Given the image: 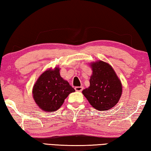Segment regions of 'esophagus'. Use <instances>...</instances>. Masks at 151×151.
Here are the masks:
<instances>
[{
    "instance_id": "esophagus-1",
    "label": "esophagus",
    "mask_w": 151,
    "mask_h": 151,
    "mask_svg": "<svg viewBox=\"0 0 151 151\" xmlns=\"http://www.w3.org/2000/svg\"><path fill=\"white\" fill-rule=\"evenodd\" d=\"M75 89L76 91L81 92V91H83V86H76V87L75 88Z\"/></svg>"
}]
</instances>
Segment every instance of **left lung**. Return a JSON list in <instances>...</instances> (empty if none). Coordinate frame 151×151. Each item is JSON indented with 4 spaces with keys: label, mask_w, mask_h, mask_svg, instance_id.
Instances as JSON below:
<instances>
[{
    "label": "left lung",
    "mask_w": 151,
    "mask_h": 151,
    "mask_svg": "<svg viewBox=\"0 0 151 151\" xmlns=\"http://www.w3.org/2000/svg\"><path fill=\"white\" fill-rule=\"evenodd\" d=\"M93 75L90 86L84 89V94L94 109L110 110L118 103L122 94L121 81L111 65L99 60L91 64Z\"/></svg>",
    "instance_id": "8db88e82"
}]
</instances>
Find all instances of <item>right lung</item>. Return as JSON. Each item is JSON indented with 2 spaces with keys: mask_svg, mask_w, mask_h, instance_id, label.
Masks as SVG:
<instances>
[{
  "mask_svg": "<svg viewBox=\"0 0 151 151\" xmlns=\"http://www.w3.org/2000/svg\"><path fill=\"white\" fill-rule=\"evenodd\" d=\"M59 68L46 70L38 78L32 89L36 103L45 111L58 110L65 99L75 90L61 77Z\"/></svg>",
  "mask_w": 151,
  "mask_h": 151,
  "instance_id": "obj_1",
  "label": "right lung"
}]
</instances>
